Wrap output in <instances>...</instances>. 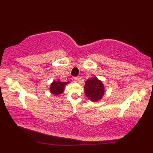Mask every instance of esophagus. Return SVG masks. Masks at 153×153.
I'll return each instance as SVG.
<instances>
[{
  "label": "esophagus",
  "instance_id": "esophagus-1",
  "mask_svg": "<svg viewBox=\"0 0 153 153\" xmlns=\"http://www.w3.org/2000/svg\"><path fill=\"white\" fill-rule=\"evenodd\" d=\"M71 80H72V82H77V80H78V77H73L72 78H71Z\"/></svg>",
  "mask_w": 153,
  "mask_h": 153
}]
</instances>
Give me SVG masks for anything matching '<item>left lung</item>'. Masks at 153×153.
I'll list each match as a JSON object with an SVG mask.
<instances>
[{
  "label": "left lung",
  "instance_id": "8db88e82",
  "mask_svg": "<svg viewBox=\"0 0 153 153\" xmlns=\"http://www.w3.org/2000/svg\"><path fill=\"white\" fill-rule=\"evenodd\" d=\"M84 89L86 97L92 102H98L105 94L104 84L96 76L86 81Z\"/></svg>",
  "mask_w": 153,
  "mask_h": 153
}]
</instances>
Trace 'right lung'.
<instances>
[{
    "mask_svg": "<svg viewBox=\"0 0 153 153\" xmlns=\"http://www.w3.org/2000/svg\"><path fill=\"white\" fill-rule=\"evenodd\" d=\"M69 82H61L59 79L56 81H54L51 83L50 85V91L52 94H53L54 95L56 96L58 95H60V94L64 92V87L66 85L69 83Z\"/></svg>",
    "mask_w": 153,
    "mask_h": 153,
    "instance_id": "1",
    "label": "right lung"
}]
</instances>
